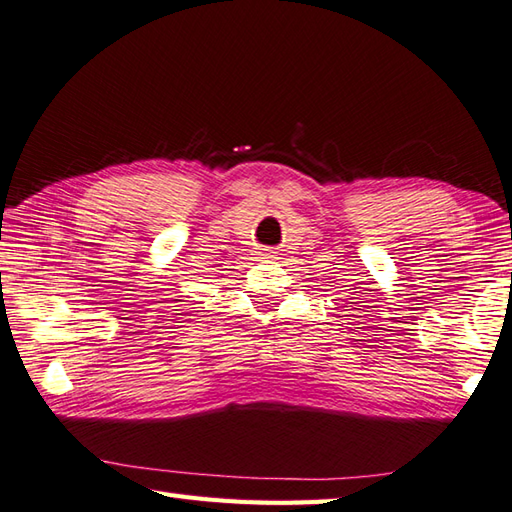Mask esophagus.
Here are the masks:
<instances>
[{"instance_id": "34e87169", "label": "esophagus", "mask_w": 512, "mask_h": 512, "mask_svg": "<svg viewBox=\"0 0 512 512\" xmlns=\"http://www.w3.org/2000/svg\"><path fill=\"white\" fill-rule=\"evenodd\" d=\"M266 255H268V253H266Z\"/></svg>"}]
</instances>
